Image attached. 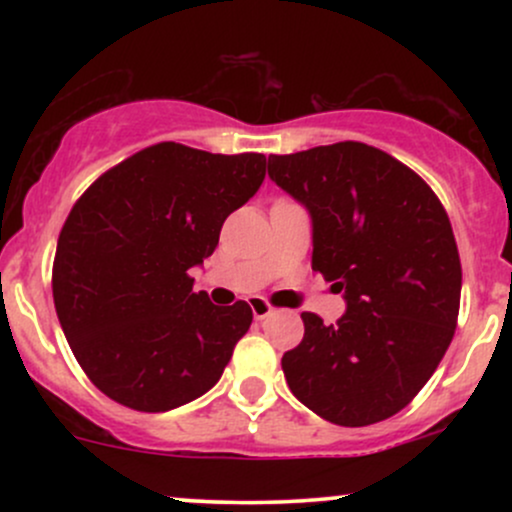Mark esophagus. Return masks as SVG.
<instances>
[{
    "label": "esophagus",
    "mask_w": 512,
    "mask_h": 512,
    "mask_svg": "<svg viewBox=\"0 0 512 512\" xmlns=\"http://www.w3.org/2000/svg\"><path fill=\"white\" fill-rule=\"evenodd\" d=\"M250 308H252V315H255V320H264V317H269V315L274 313L272 305H269V303L264 301V298H260V296L250 298Z\"/></svg>",
    "instance_id": "obj_1"
}]
</instances>
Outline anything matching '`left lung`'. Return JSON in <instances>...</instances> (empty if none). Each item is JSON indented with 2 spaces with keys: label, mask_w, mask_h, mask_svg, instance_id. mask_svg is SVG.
Listing matches in <instances>:
<instances>
[{
  "label": "left lung",
  "mask_w": 512,
  "mask_h": 512,
  "mask_svg": "<svg viewBox=\"0 0 512 512\" xmlns=\"http://www.w3.org/2000/svg\"><path fill=\"white\" fill-rule=\"evenodd\" d=\"M269 178L313 223V269L334 281L346 313L281 358L286 383L337 426L404 409L452 342L462 267L443 204L414 170L361 142L269 156Z\"/></svg>",
  "instance_id": "obj_1"
}]
</instances>
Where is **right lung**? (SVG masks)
Returning a JSON list of instances; mask_svg holds the SVG:
<instances>
[{
    "label": "right lung",
    "mask_w": 512,
    "mask_h": 512,
    "mask_svg": "<svg viewBox=\"0 0 512 512\" xmlns=\"http://www.w3.org/2000/svg\"><path fill=\"white\" fill-rule=\"evenodd\" d=\"M267 158L163 142L101 175L57 240L52 296L91 383L137 411H170L219 383L250 330L245 301L214 305L190 272L260 190Z\"/></svg>",
    "instance_id": "obj_1"
}]
</instances>
